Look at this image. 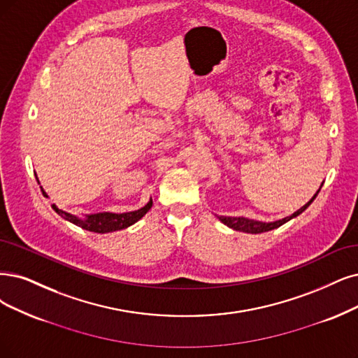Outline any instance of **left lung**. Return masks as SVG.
I'll return each mask as SVG.
<instances>
[{"mask_svg":"<svg viewBox=\"0 0 358 358\" xmlns=\"http://www.w3.org/2000/svg\"><path fill=\"white\" fill-rule=\"evenodd\" d=\"M322 189V186H320ZM320 189L315 192V194L311 197V199L301 206L298 210H295L294 214H290L289 217H285L282 220H275V221H257V220H250V218H245V217H217L224 226H227L236 231H243V233H250V234H261V233H266V231H270V230H274V229H279L280 226H283V224H286L287 221H290L292 218H296L299 214H302L303 210H306L311 203L315 199V196L319 194Z\"/></svg>","mask_w":358,"mask_h":358,"instance_id":"8db88e82","label":"left lung"}]
</instances>
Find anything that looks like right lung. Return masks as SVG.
I'll use <instances>...</instances> for the list:
<instances>
[{
  "label": "right lung",
  "instance_id": "1",
  "mask_svg": "<svg viewBox=\"0 0 358 358\" xmlns=\"http://www.w3.org/2000/svg\"><path fill=\"white\" fill-rule=\"evenodd\" d=\"M36 181L39 182L38 177H36ZM41 192L45 197H48L45 190L43 189V186H41ZM152 205H153V201L150 197V201L145 203L143 208H140L137 210H131V213H122V214L97 213V214H85V215H75V214H71V213H66V210L57 208L55 203L51 205V208L55 209L62 218L75 224V226L81 227L87 231L104 234V233L124 230V229L132 226V224H136L138 220H141L145 214L149 213V209L152 208Z\"/></svg>",
  "mask_w": 358,
  "mask_h": 358
}]
</instances>
